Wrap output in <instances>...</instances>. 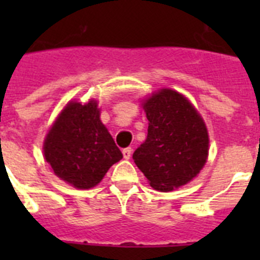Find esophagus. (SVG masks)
Returning <instances> with one entry per match:
<instances>
[{"instance_id": "esophagus-1", "label": "esophagus", "mask_w": 260, "mask_h": 260, "mask_svg": "<svg viewBox=\"0 0 260 260\" xmlns=\"http://www.w3.org/2000/svg\"><path fill=\"white\" fill-rule=\"evenodd\" d=\"M132 148L130 147H127V148H125V150H122V155H123V158H126V160H128L130 158V156H132Z\"/></svg>"}]
</instances>
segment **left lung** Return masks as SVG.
I'll use <instances>...</instances> for the list:
<instances>
[{"instance_id": "left-lung-1", "label": "left lung", "mask_w": 260, "mask_h": 260, "mask_svg": "<svg viewBox=\"0 0 260 260\" xmlns=\"http://www.w3.org/2000/svg\"><path fill=\"white\" fill-rule=\"evenodd\" d=\"M147 139L133 158L151 187L172 191L198 176L208 157V132L194 105L180 92L162 88L143 103Z\"/></svg>"}]
</instances>
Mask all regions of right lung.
<instances>
[{"label": "right lung", "mask_w": 260, "mask_h": 260, "mask_svg": "<svg viewBox=\"0 0 260 260\" xmlns=\"http://www.w3.org/2000/svg\"><path fill=\"white\" fill-rule=\"evenodd\" d=\"M44 157L54 174L77 189H91L122 158L100 121L96 100L68 103L44 141Z\"/></svg>", "instance_id": "right-lung-1"}]
</instances>
